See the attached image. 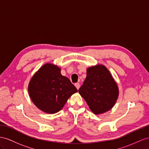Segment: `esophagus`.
Here are the masks:
<instances>
[{"instance_id": "obj_1", "label": "esophagus", "mask_w": 149, "mask_h": 149, "mask_svg": "<svg viewBox=\"0 0 149 149\" xmlns=\"http://www.w3.org/2000/svg\"><path fill=\"white\" fill-rule=\"evenodd\" d=\"M75 87L77 88V89H79V88H80V84L78 83V82H77V83H75Z\"/></svg>"}]
</instances>
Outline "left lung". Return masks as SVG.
Segmentation results:
<instances>
[{
  "label": "left lung",
  "instance_id": "1",
  "mask_svg": "<svg viewBox=\"0 0 149 149\" xmlns=\"http://www.w3.org/2000/svg\"><path fill=\"white\" fill-rule=\"evenodd\" d=\"M79 92L95 114L102 113L113 107L118 89L110 72L98 65L87 69V77Z\"/></svg>",
  "mask_w": 149,
  "mask_h": 149
}]
</instances>
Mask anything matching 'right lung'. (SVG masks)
Instances as JSON below:
<instances>
[{
  "mask_svg": "<svg viewBox=\"0 0 149 149\" xmlns=\"http://www.w3.org/2000/svg\"><path fill=\"white\" fill-rule=\"evenodd\" d=\"M28 89L33 104L48 113L60 111L68 99L77 92L70 80L62 75L61 69L51 63H46L38 70Z\"/></svg>",
  "mask_w": 149,
  "mask_h": 149,
  "instance_id": "1",
  "label": "right lung"
}]
</instances>
